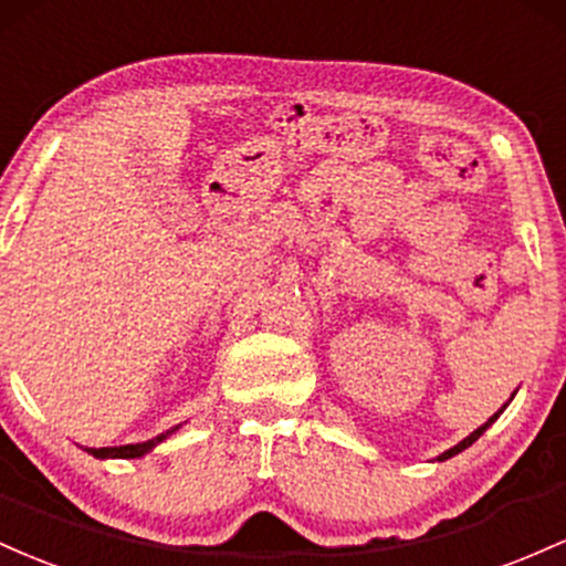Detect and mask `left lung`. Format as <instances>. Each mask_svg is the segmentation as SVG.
I'll use <instances>...</instances> for the list:
<instances>
[{
    "label": "left lung",
    "mask_w": 566,
    "mask_h": 566,
    "mask_svg": "<svg viewBox=\"0 0 566 566\" xmlns=\"http://www.w3.org/2000/svg\"><path fill=\"white\" fill-rule=\"evenodd\" d=\"M497 417H500V411H497V415H494V417H489V422H484V424H481V428L479 430H473V433L471 436H468L465 438V441H460V443H457V447H452V449H449V452H443L441 457H438V460H447V457H454V454H460L462 452V449H468V447H471V443L473 441H479V438H481V433H484V430L489 428V424H492L494 420H497Z\"/></svg>",
    "instance_id": "1"
}]
</instances>
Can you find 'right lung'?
<instances>
[{
	"mask_svg": "<svg viewBox=\"0 0 566 566\" xmlns=\"http://www.w3.org/2000/svg\"><path fill=\"white\" fill-rule=\"evenodd\" d=\"M174 430H168V433H174ZM165 436L151 438V441H146V443H128V447H101V449H87V452H91L93 457H123V460H130V457H142L149 452V449L155 447V443H160Z\"/></svg>",
	"mask_w": 566,
	"mask_h": 566,
	"instance_id": "obj_1",
	"label": "right lung"
}]
</instances>
